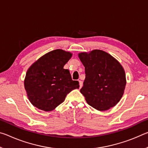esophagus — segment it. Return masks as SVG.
Masks as SVG:
<instances>
[{
    "label": "esophagus",
    "instance_id": "esophagus-1",
    "mask_svg": "<svg viewBox=\"0 0 148 148\" xmlns=\"http://www.w3.org/2000/svg\"><path fill=\"white\" fill-rule=\"evenodd\" d=\"M79 88H81L82 86H83V82H82V81H81V80H79Z\"/></svg>",
    "mask_w": 148,
    "mask_h": 148
}]
</instances>
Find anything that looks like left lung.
<instances>
[{
  "label": "left lung",
  "instance_id": "1",
  "mask_svg": "<svg viewBox=\"0 0 148 148\" xmlns=\"http://www.w3.org/2000/svg\"><path fill=\"white\" fill-rule=\"evenodd\" d=\"M78 56L86 72L84 86L80 92L87 104L100 111L116 105L126 86L125 73L121 65L102 50L81 53Z\"/></svg>",
  "mask_w": 148,
  "mask_h": 148
}]
</instances>
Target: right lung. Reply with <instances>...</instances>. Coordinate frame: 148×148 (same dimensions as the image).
<instances>
[{
    "label": "right lung",
    "instance_id": "obj_1",
    "mask_svg": "<svg viewBox=\"0 0 148 148\" xmlns=\"http://www.w3.org/2000/svg\"><path fill=\"white\" fill-rule=\"evenodd\" d=\"M72 57L69 52L56 49L40 57L27 72L24 84L30 102L44 111H51L63 102L67 94L79 88L64 64Z\"/></svg>",
    "mask_w": 148,
    "mask_h": 148
}]
</instances>
